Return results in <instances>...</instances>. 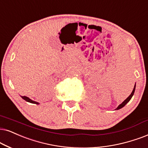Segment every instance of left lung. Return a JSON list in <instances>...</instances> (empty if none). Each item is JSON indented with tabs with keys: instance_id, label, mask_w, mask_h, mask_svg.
I'll return each instance as SVG.
<instances>
[{
	"instance_id": "obj_1",
	"label": "left lung",
	"mask_w": 148,
	"mask_h": 148,
	"mask_svg": "<svg viewBox=\"0 0 148 148\" xmlns=\"http://www.w3.org/2000/svg\"><path fill=\"white\" fill-rule=\"evenodd\" d=\"M135 87H136V84L135 85H134V89H133V90H132V93H131V94L130 95V96H129L128 98H127L126 100H125L124 102H122V103H121V104H119V105L117 106V108H116V110H118V109H120V108H121L122 107H124V106L126 105V104L128 103V102H129V101L130 100V99L132 98V96H133L134 95V91H135Z\"/></svg>"
}]
</instances>
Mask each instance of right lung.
I'll list each match as a JSON object with an SVG mask.
<instances>
[{
    "mask_svg": "<svg viewBox=\"0 0 148 148\" xmlns=\"http://www.w3.org/2000/svg\"><path fill=\"white\" fill-rule=\"evenodd\" d=\"M22 99H24V100H26L27 102H31V103H33V104H39L38 102H35V101H33L32 100H31L29 98H28L27 96H21Z\"/></svg>",
    "mask_w": 148,
    "mask_h": 148,
    "instance_id": "1",
    "label": "right lung"
}]
</instances>
